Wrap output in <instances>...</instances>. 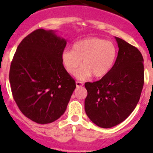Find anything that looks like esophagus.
I'll use <instances>...</instances> for the list:
<instances>
[{
    "label": "esophagus",
    "mask_w": 153,
    "mask_h": 153,
    "mask_svg": "<svg viewBox=\"0 0 153 153\" xmlns=\"http://www.w3.org/2000/svg\"><path fill=\"white\" fill-rule=\"evenodd\" d=\"M83 85V82H81V81H76V87L82 86Z\"/></svg>",
    "instance_id": "obj_1"
}]
</instances>
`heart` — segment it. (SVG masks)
I'll return each instance as SVG.
<instances>
[{
	"mask_svg": "<svg viewBox=\"0 0 153 153\" xmlns=\"http://www.w3.org/2000/svg\"><path fill=\"white\" fill-rule=\"evenodd\" d=\"M74 51L66 50L62 53V62L67 73L85 79L92 75L102 78L113 69L117 60V48L113 42L99 37H88L74 44ZM82 62H81V61Z\"/></svg>",
	"mask_w": 153,
	"mask_h": 153,
	"instance_id": "1",
	"label": "heart"
}]
</instances>
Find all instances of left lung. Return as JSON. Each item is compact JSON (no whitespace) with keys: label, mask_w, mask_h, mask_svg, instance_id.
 Masks as SVG:
<instances>
[{"label":"left lung","mask_w":153,"mask_h":153,"mask_svg":"<svg viewBox=\"0 0 153 153\" xmlns=\"http://www.w3.org/2000/svg\"><path fill=\"white\" fill-rule=\"evenodd\" d=\"M118 56L113 69L101 79L85 83V111L93 123L111 128L126 120L140 100L144 84L143 57L140 51L116 37Z\"/></svg>","instance_id":"obj_1"}]
</instances>
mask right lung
<instances>
[{
	"mask_svg": "<svg viewBox=\"0 0 153 153\" xmlns=\"http://www.w3.org/2000/svg\"><path fill=\"white\" fill-rule=\"evenodd\" d=\"M67 40L53 30L37 29L17 48L9 79L13 97L23 114L47 124L60 118L76 88L62 62Z\"/></svg>",
	"mask_w": 153,
	"mask_h": 153,
	"instance_id": "right-lung-1",
	"label": "right lung"
}]
</instances>
